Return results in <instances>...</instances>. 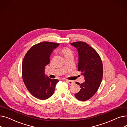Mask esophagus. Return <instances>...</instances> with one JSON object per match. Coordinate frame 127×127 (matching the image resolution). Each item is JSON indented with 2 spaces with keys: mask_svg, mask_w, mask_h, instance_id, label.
Returning a JSON list of instances; mask_svg holds the SVG:
<instances>
[{
  "mask_svg": "<svg viewBox=\"0 0 127 127\" xmlns=\"http://www.w3.org/2000/svg\"><path fill=\"white\" fill-rule=\"evenodd\" d=\"M65 81L67 82L69 84H70V85H71V84H74L75 82H74V81H70V80H65Z\"/></svg>",
  "mask_w": 127,
  "mask_h": 127,
  "instance_id": "34e87169",
  "label": "esophagus"
}]
</instances>
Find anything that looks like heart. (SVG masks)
Instances as JSON below:
<instances>
[{"instance_id": "1", "label": "heart", "mask_w": 127, "mask_h": 127, "mask_svg": "<svg viewBox=\"0 0 127 127\" xmlns=\"http://www.w3.org/2000/svg\"><path fill=\"white\" fill-rule=\"evenodd\" d=\"M62 53H63V54L64 55L65 57H66L67 56L70 55H71L72 54V52L68 48H64L63 50H62Z\"/></svg>"}]
</instances>
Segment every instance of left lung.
<instances>
[{"mask_svg": "<svg viewBox=\"0 0 127 127\" xmlns=\"http://www.w3.org/2000/svg\"><path fill=\"white\" fill-rule=\"evenodd\" d=\"M77 49L78 53V70L81 71L85 79L82 83L76 82L81 89L75 94L80 101H86L92 97L101 84L103 76L101 60L96 51L83 42L70 44Z\"/></svg>", "mask_w": 127, "mask_h": 127, "instance_id": "obj_1", "label": "left lung"}]
</instances>
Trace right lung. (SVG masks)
<instances>
[{
	"instance_id": "right-lung-1",
	"label": "right lung",
	"mask_w": 127,
	"mask_h": 127,
	"mask_svg": "<svg viewBox=\"0 0 127 127\" xmlns=\"http://www.w3.org/2000/svg\"><path fill=\"white\" fill-rule=\"evenodd\" d=\"M59 44L43 42L33 46L26 54L23 61L24 82L29 92L35 98L45 100L55 92L59 80L50 79L45 74V66L50 62L53 51Z\"/></svg>"
}]
</instances>
